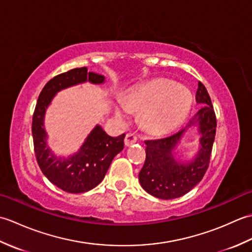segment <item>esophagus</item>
I'll return each mask as SVG.
<instances>
[{
    "mask_svg": "<svg viewBox=\"0 0 252 252\" xmlns=\"http://www.w3.org/2000/svg\"><path fill=\"white\" fill-rule=\"evenodd\" d=\"M137 141V137L134 133H127L125 138V144L126 146H131L132 144H134Z\"/></svg>",
    "mask_w": 252,
    "mask_h": 252,
    "instance_id": "34e87169",
    "label": "esophagus"
}]
</instances>
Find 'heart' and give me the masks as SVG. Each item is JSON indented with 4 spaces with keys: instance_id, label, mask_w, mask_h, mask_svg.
Instances as JSON below:
<instances>
[{
    "instance_id": "1",
    "label": "heart",
    "mask_w": 252,
    "mask_h": 252,
    "mask_svg": "<svg viewBox=\"0 0 252 252\" xmlns=\"http://www.w3.org/2000/svg\"><path fill=\"white\" fill-rule=\"evenodd\" d=\"M192 98L183 85L168 80H155L126 95L116 110L121 120L134 110H142V121L149 130L162 132L173 129L184 121Z\"/></svg>"
}]
</instances>
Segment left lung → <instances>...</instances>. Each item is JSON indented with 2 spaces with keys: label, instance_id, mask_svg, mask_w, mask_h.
Returning a JSON list of instances; mask_svg holds the SVG:
<instances>
[{
  "label": "left lung",
  "instance_id": "8db88e82",
  "mask_svg": "<svg viewBox=\"0 0 252 252\" xmlns=\"http://www.w3.org/2000/svg\"><path fill=\"white\" fill-rule=\"evenodd\" d=\"M196 101L203 106L192 117L189 126L198 123L201 138L199 152L191 162L179 163L172 154L184 130L164 138L145 141L146 159L138 179L152 196L165 200L179 198L194 189L206 173L216 137L217 118L210 96L201 82L198 83Z\"/></svg>",
  "mask_w": 252,
  "mask_h": 252
}]
</instances>
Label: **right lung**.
Segmentation results:
<instances>
[{"instance_id":"1","label":"right lung","mask_w":252,"mask_h":252,"mask_svg":"<svg viewBox=\"0 0 252 252\" xmlns=\"http://www.w3.org/2000/svg\"><path fill=\"white\" fill-rule=\"evenodd\" d=\"M104 79L100 74L88 72L87 67L71 69L51 79L36 101L31 130L37 164L50 182L67 192L79 194L97 186L105 178L112 159L125 147L126 134L111 137L96 126L77 154L68 159L56 158L46 146L45 109L58 91L85 81L103 83Z\"/></svg>"}]
</instances>
